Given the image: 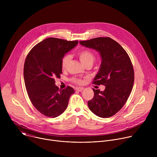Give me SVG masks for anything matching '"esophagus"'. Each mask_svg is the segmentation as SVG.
<instances>
[{
	"mask_svg": "<svg viewBox=\"0 0 157 157\" xmlns=\"http://www.w3.org/2000/svg\"><path fill=\"white\" fill-rule=\"evenodd\" d=\"M82 89H83V87H78L76 88V90L78 91H79V92L82 91Z\"/></svg>",
	"mask_w": 157,
	"mask_h": 157,
	"instance_id": "esophagus-1",
	"label": "esophagus"
}]
</instances>
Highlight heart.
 <instances>
[{
  "mask_svg": "<svg viewBox=\"0 0 157 157\" xmlns=\"http://www.w3.org/2000/svg\"><path fill=\"white\" fill-rule=\"evenodd\" d=\"M78 55L80 61L84 66L88 64H93L96 59L94 54L92 52L88 50H82L79 51L78 53ZM70 59L71 57L69 55H66L63 57L61 59V66L63 69L66 68V67L68 66V64L70 61ZM71 81L75 83L79 84H82L83 82L82 79L75 77L72 78Z\"/></svg>",
  "mask_w": 157,
  "mask_h": 157,
  "instance_id": "heart-1",
  "label": "heart"
}]
</instances>
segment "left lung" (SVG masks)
<instances>
[{
    "mask_svg": "<svg viewBox=\"0 0 157 157\" xmlns=\"http://www.w3.org/2000/svg\"><path fill=\"white\" fill-rule=\"evenodd\" d=\"M79 43L99 52L102 59L93 83L105 86V90L93 89L94 95L88 101V107L98 117H110L122 108L131 93L134 71L130 58L120 44L109 37H98Z\"/></svg>",
    "mask_w": 157,
    "mask_h": 157,
    "instance_id": "obj_1",
    "label": "left lung"
}]
</instances>
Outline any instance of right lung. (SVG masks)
I'll list each match as a JSON object with an SVG mask.
<instances>
[{
  "instance_id": "obj_1",
  "label": "right lung",
  "mask_w": 157,
  "mask_h": 157,
  "mask_svg": "<svg viewBox=\"0 0 157 157\" xmlns=\"http://www.w3.org/2000/svg\"><path fill=\"white\" fill-rule=\"evenodd\" d=\"M78 43V40L48 38L36 44L25 59L24 76L28 96L36 110L47 117L55 118L63 113L75 93L70 86L59 89L55 78L62 74L64 54Z\"/></svg>"
}]
</instances>
